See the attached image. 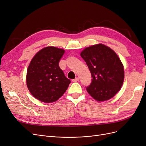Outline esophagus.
I'll list each match as a JSON object with an SVG mask.
<instances>
[{
	"label": "esophagus",
	"instance_id": "1",
	"mask_svg": "<svg viewBox=\"0 0 146 146\" xmlns=\"http://www.w3.org/2000/svg\"><path fill=\"white\" fill-rule=\"evenodd\" d=\"M78 80H79V78H78V77H76V78L73 79V80H72V82H77V81H78Z\"/></svg>",
	"mask_w": 146,
	"mask_h": 146
}]
</instances>
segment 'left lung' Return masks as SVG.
I'll return each mask as SVG.
<instances>
[{"label":"left lung","instance_id":"left-lung-1","mask_svg":"<svg viewBox=\"0 0 146 146\" xmlns=\"http://www.w3.org/2000/svg\"><path fill=\"white\" fill-rule=\"evenodd\" d=\"M82 58L92 77L86 90L98 101L109 100L120 90L124 79L121 60L111 48L102 44L86 47L81 52Z\"/></svg>","mask_w":146,"mask_h":146}]
</instances>
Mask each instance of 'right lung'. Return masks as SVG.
Segmentation results:
<instances>
[{
  "instance_id": "right-lung-1",
  "label": "right lung",
  "mask_w": 146,
  "mask_h": 146,
  "mask_svg": "<svg viewBox=\"0 0 146 146\" xmlns=\"http://www.w3.org/2000/svg\"><path fill=\"white\" fill-rule=\"evenodd\" d=\"M64 54L61 48L47 47L39 51L31 61L27 85L34 98L43 102H54L68 89L70 80L59 66Z\"/></svg>"
}]
</instances>
